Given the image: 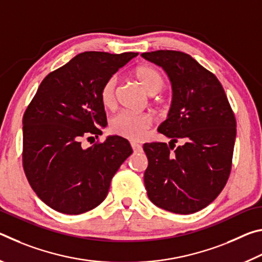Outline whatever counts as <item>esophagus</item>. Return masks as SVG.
Returning <instances> with one entry per match:
<instances>
[{
  "mask_svg": "<svg viewBox=\"0 0 262 262\" xmlns=\"http://www.w3.org/2000/svg\"><path fill=\"white\" fill-rule=\"evenodd\" d=\"M130 145H132V148H133V150H134L135 152L142 151V147H141V145H140L139 143H135V142H132Z\"/></svg>",
  "mask_w": 262,
  "mask_h": 262,
  "instance_id": "34e87169",
  "label": "esophagus"
}]
</instances>
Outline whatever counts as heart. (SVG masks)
I'll list each match as a JSON object with an SVG mask.
<instances>
[{"instance_id":"heart-1","label":"heart","mask_w":262,"mask_h":262,"mask_svg":"<svg viewBox=\"0 0 262 262\" xmlns=\"http://www.w3.org/2000/svg\"><path fill=\"white\" fill-rule=\"evenodd\" d=\"M133 76L141 88L152 96L158 94L164 86L162 75L149 66H139L133 70ZM100 100L104 107L113 108L117 104V78L111 77L104 83L100 90ZM151 118L147 114L120 113L111 121V130L132 141L143 139L148 128L151 126Z\"/></svg>"}]
</instances>
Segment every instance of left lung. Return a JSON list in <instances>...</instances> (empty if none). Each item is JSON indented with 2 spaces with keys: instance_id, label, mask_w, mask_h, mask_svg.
Segmentation results:
<instances>
[{
  "instance_id": "8db88e82",
  "label": "left lung",
  "mask_w": 262,
  "mask_h": 262,
  "mask_svg": "<svg viewBox=\"0 0 262 262\" xmlns=\"http://www.w3.org/2000/svg\"><path fill=\"white\" fill-rule=\"evenodd\" d=\"M141 55L162 67L171 82V107L158 132L172 143L185 142L174 151L166 143L143 145L148 196L162 209L193 214L214 201L227 184L236 119L219 79L192 56L177 51Z\"/></svg>"
}]
</instances>
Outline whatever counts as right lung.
<instances>
[{
	"label": "right lung",
	"instance_id": "obj_1",
	"mask_svg": "<svg viewBox=\"0 0 262 262\" xmlns=\"http://www.w3.org/2000/svg\"><path fill=\"white\" fill-rule=\"evenodd\" d=\"M139 53L84 52L43 78L23 117V166L31 187L48 207L78 215L105 200L111 180L133 150L111 135L83 148L107 125L104 83Z\"/></svg>",
	"mask_w": 262,
	"mask_h": 262
}]
</instances>
